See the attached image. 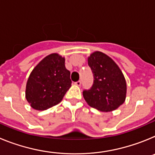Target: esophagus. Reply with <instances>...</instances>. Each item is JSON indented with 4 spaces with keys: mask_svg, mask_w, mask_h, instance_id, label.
Here are the masks:
<instances>
[{
    "mask_svg": "<svg viewBox=\"0 0 155 155\" xmlns=\"http://www.w3.org/2000/svg\"><path fill=\"white\" fill-rule=\"evenodd\" d=\"M74 84H76V85H78V86H80V85H81V81L79 80V81H78L75 82Z\"/></svg>",
    "mask_w": 155,
    "mask_h": 155,
    "instance_id": "obj_1",
    "label": "esophagus"
}]
</instances>
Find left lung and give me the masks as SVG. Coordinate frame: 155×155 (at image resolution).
Returning a JSON list of instances; mask_svg holds the SVG:
<instances>
[{"mask_svg": "<svg viewBox=\"0 0 155 155\" xmlns=\"http://www.w3.org/2000/svg\"><path fill=\"white\" fill-rule=\"evenodd\" d=\"M87 61L94 81L89 89L83 91L84 99L90 106L102 112L115 110L126 99L127 84L122 71L110 57L101 52L93 53Z\"/></svg>", "mask_w": 155, "mask_h": 155, "instance_id": "obj_1", "label": "left lung"}]
</instances>
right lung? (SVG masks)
Returning a JSON list of instances; mask_svg holds the SVG:
<instances>
[{
    "instance_id": "obj_1",
    "label": "right lung",
    "mask_w": 155,
    "mask_h": 155,
    "mask_svg": "<svg viewBox=\"0 0 155 155\" xmlns=\"http://www.w3.org/2000/svg\"><path fill=\"white\" fill-rule=\"evenodd\" d=\"M65 60L57 53L45 57L31 71L25 97L33 109L46 110L61 102L71 86V72Z\"/></svg>"
}]
</instances>
